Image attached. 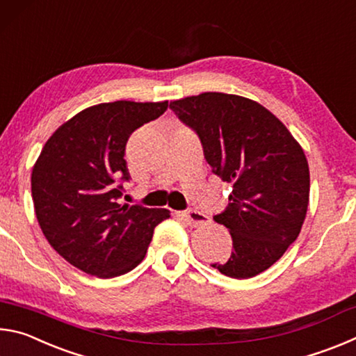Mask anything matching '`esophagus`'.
<instances>
[{
    "mask_svg": "<svg viewBox=\"0 0 356 356\" xmlns=\"http://www.w3.org/2000/svg\"><path fill=\"white\" fill-rule=\"evenodd\" d=\"M179 216L180 218H184L186 221V225L191 227H200V226L206 225V222H209L206 216L195 212V210H190V212H182V213H179Z\"/></svg>",
    "mask_w": 356,
    "mask_h": 356,
    "instance_id": "obj_1",
    "label": "esophagus"
}]
</instances>
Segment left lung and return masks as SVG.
<instances>
[{
    "label": "left lung",
    "instance_id": "obj_1",
    "mask_svg": "<svg viewBox=\"0 0 356 356\" xmlns=\"http://www.w3.org/2000/svg\"><path fill=\"white\" fill-rule=\"evenodd\" d=\"M171 110L200 135L212 172L232 185L213 220L229 229L232 254L212 267L236 280L272 267L297 240L309 204V166L300 143L272 111L242 95L202 92Z\"/></svg>",
    "mask_w": 356,
    "mask_h": 356
}]
</instances>
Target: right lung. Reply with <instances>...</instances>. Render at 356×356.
I'll return each mask as SVG.
<instances>
[{
	"label": "right lung",
	"mask_w": 356,
	"mask_h": 356,
	"mask_svg": "<svg viewBox=\"0 0 356 356\" xmlns=\"http://www.w3.org/2000/svg\"><path fill=\"white\" fill-rule=\"evenodd\" d=\"M163 102L118 100L76 113L35 160L31 193L39 226L59 256L97 278L134 270L146 256L166 209L119 204L129 180L125 144L166 111Z\"/></svg>",
	"instance_id": "1"
}]
</instances>
